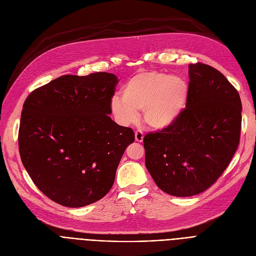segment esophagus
<instances>
[{"mask_svg":"<svg viewBox=\"0 0 256 256\" xmlns=\"http://www.w3.org/2000/svg\"><path fill=\"white\" fill-rule=\"evenodd\" d=\"M135 139H136V141H137V142H139V143L143 142V139H144V134H143V132H142V130H136V132H135Z\"/></svg>","mask_w":256,"mask_h":256,"instance_id":"obj_1","label":"esophagus"}]
</instances>
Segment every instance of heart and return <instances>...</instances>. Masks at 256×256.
<instances>
[{"mask_svg": "<svg viewBox=\"0 0 256 256\" xmlns=\"http://www.w3.org/2000/svg\"><path fill=\"white\" fill-rule=\"evenodd\" d=\"M189 96V86L178 76L162 72L137 74L124 85L122 98H113L111 111L120 124L128 126L143 110L144 122L154 130L173 126L182 116Z\"/></svg>", "mask_w": 256, "mask_h": 256, "instance_id": "1", "label": "heart"}]
</instances>
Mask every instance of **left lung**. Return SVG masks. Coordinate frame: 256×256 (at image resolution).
<instances>
[{"label":"left lung","mask_w":256,"mask_h":256,"mask_svg":"<svg viewBox=\"0 0 256 256\" xmlns=\"http://www.w3.org/2000/svg\"><path fill=\"white\" fill-rule=\"evenodd\" d=\"M186 108L173 126L144 137L145 165L167 194L189 197L206 191L227 168L240 142L242 102L214 67L189 65Z\"/></svg>","instance_id":"obj_1"}]
</instances>
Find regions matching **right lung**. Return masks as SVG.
Masks as SVG:
<instances>
[{
    "instance_id": "obj_1",
    "label": "right lung",
    "mask_w": 256,
    "mask_h": 256,
    "mask_svg": "<svg viewBox=\"0 0 256 256\" xmlns=\"http://www.w3.org/2000/svg\"><path fill=\"white\" fill-rule=\"evenodd\" d=\"M118 78L109 72L62 76L34 90L20 116L18 147L38 189L67 208H82L111 190L130 128L109 116Z\"/></svg>"
}]
</instances>
